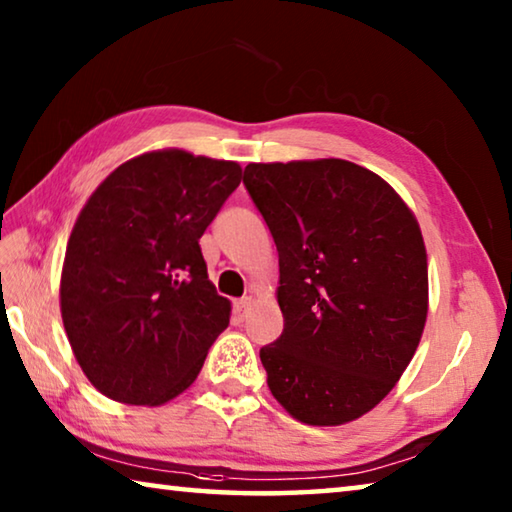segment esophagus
Here are the masks:
<instances>
[{"instance_id": "34e87169", "label": "esophagus", "mask_w": 512, "mask_h": 512, "mask_svg": "<svg viewBox=\"0 0 512 512\" xmlns=\"http://www.w3.org/2000/svg\"><path fill=\"white\" fill-rule=\"evenodd\" d=\"M250 296H244V298H239V300H235V314L239 316V318H244V314H246V309H248V305H250Z\"/></svg>"}]
</instances>
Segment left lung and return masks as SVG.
Listing matches in <instances>:
<instances>
[{"instance_id":"1","label":"left lung","mask_w":512,"mask_h":512,"mask_svg":"<svg viewBox=\"0 0 512 512\" xmlns=\"http://www.w3.org/2000/svg\"><path fill=\"white\" fill-rule=\"evenodd\" d=\"M244 185L280 255V339L259 350L293 418L334 427L384 400L418 348L429 275L395 189L348 160L248 164Z\"/></svg>"}]
</instances>
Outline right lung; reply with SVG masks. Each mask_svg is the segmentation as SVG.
Returning <instances> with one entry per match:
<instances>
[{"label":"right lung","instance_id":"right-lung-1","mask_svg":"<svg viewBox=\"0 0 512 512\" xmlns=\"http://www.w3.org/2000/svg\"><path fill=\"white\" fill-rule=\"evenodd\" d=\"M241 183L237 162L167 149L137 155L97 187L69 237L60 314L92 386L160 406L194 384L230 323L198 246Z\"/></svg>","mask_w":512,"mask_h":512}]
</instances>
